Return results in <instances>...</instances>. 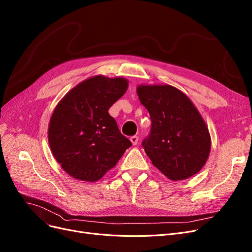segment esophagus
I'll return each mask as SVG.
<instances>
[{
  "label": "esophagus",
  "mask_w": 252,
  "mask_h": 252,
  "mask_svg": "<svg viewBox=\"0 0 252 252\" xmlns=\"http://www.w3.org/2000/svg\"><path fill=\"white\" fill-rule=\"evenodd\" d=\"M129 140H130V142H132L133 143V145H137V143H138V140H139V137L138 136H132L129 138Z\"/></svg>",
  "instance_id": "1"
}]
</instances>
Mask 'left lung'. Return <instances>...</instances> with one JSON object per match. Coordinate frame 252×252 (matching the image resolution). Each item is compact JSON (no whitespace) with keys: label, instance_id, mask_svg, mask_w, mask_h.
I'll list each match as a JSON object with an SVG mask.
<instances>
[{"label":"left lung","instance_id":"1","mask_svg":"<svg viewBox=\"0 0 252 252\" xmlns=\"http://www.w3.org/2000/svg\"><path fill=\"white\" fill-rule=\"evenodd\" d=\"M137 93L151 119L142 146L153 166L175 181L198 173L209 157L211 139L191 101L171 85H140Z\"/></svg>","mask_w":252,"mask_h":252}]
</instances>
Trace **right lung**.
Listing matches in <instances>:
<instances>
[{
  "label": "right lung",
  "instance_id": "add662e5",
  "mask_svg": "<svg viewBox=\"0 0 252 252\" xmlns=\"http://www.w3.org/2000/svg\"><path fill=\"white\" fill-rule=\"evenodd\" d=\"M126 89L124 78L94 76L75 86L54 109L49 145L72 177L91 182L101 179L132 146L108 113Z\"/></svg>",
  "mask_w": 252,
  "mask_h": 252
}]
</instances>
